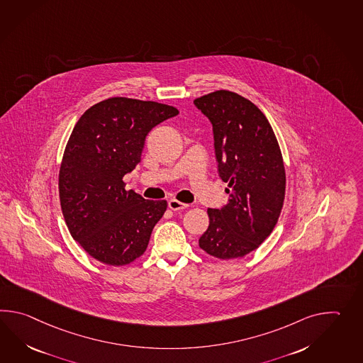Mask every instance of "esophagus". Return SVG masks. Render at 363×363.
Returning <instances> with one entry per match:
<instances>
[{
    "instance_id": "34e87169",
    "label": "esophagus",
    "mask_w": 363,
    "mask_h": 363,
    "mask_svg": "<svg viewBox=\"0 0 363 363\" xmlns=\"http://www.w3.org/2000/svg\"><path fill=\"white\" fill-rule=\"evenodd\" d=\"M168 207L172 211H181L187 208V204L182 203V201H177V199H170L168 201Z\"/></svg>"
}]
</instances>
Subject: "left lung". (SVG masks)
I'll use <instances>...</instances> for the list:
<instances>
[{
    "label": "left lung",
    "instance_id": "8db88e82",
    "mask_svg": "<svg viewBox=\"0 0 363 363\" xmlns=\"http://www.w3.org/2000/svg\"><path fill=\"white\" fill-rule=\"evenodd\" d=\"M213 126L220 178L229 201L208 208L199 247L218 259L242 258L272 233L285 198L281 150L266 116L241 95L218 89L194 100Z\"/></svg>",
    "mask_w": 363,
    "mask_h": 363
}]
</instances>
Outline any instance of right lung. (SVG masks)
<instances>
[{
    "mask_svg": "<svg viewBox=\"0 0 363 363\" xmlns=\"http://www.w3.org/2000/svg\"><path fill=\"white\" fill-rule=\"evenodd\" d=\"M178 109L156 101L111 97L82 114L58 174L66 225L92 258L126 266L145 254L167 201L125 190L123 176L140 162L147 134Z\"/></svg>",
    "mask_w": 363,
    "mask_h": 363,
    "instance_id": "obj_1",
    "label": "right lung"
}]
</instances>
